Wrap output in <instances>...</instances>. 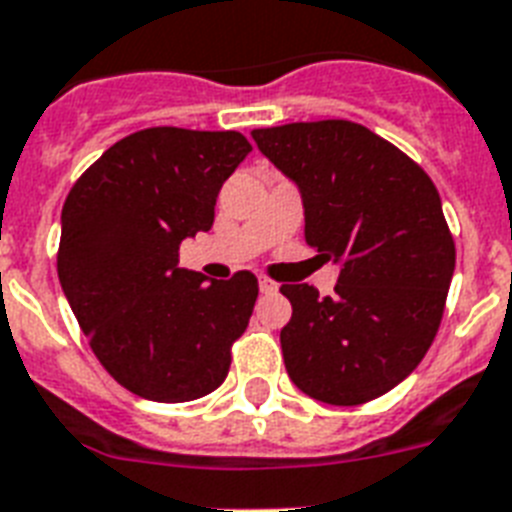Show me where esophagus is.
<instances>
[{
	"mask_svg": "<svg viewBox=\"0 0 512 512\" xmlns=\"http://www.w3.org/2000/svg\"><path fill=\"white\" fill-rule=\"evenodd\" d=\"M259 290L261 293H277V282L275 280H269V277H261L259 280Z\"/></svg>",
	"mask_w": 512,
	"mask_h": 512,
	"instance_id": "1",
	"label": "esophagus"
}]
</instances>
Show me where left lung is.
Here are the masks:
<instances>
[{"mask_svg": "<svg viewBox=\"0 0 512 512\" xmlns=\"http://www.w3.org/2000/svg\"><path fill=\"white\" fill-rule=\"evenodd\" d=\"M259 150L301 190L306 243L338 261L335 296L282 285L290 380L354 407L399 386L439 333L455 240L431 177L367 126L330 118L253 129Z\"/></svg>", "mask_w": 512, "mask_h": 512, "instance_id": "8db88e82", "label": "left lung"}]
</instances>
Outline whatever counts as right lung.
<instances>
[{
	"label": "right lung",
	"instance_id": "add662e5",
	"mask_svg": "<svg viewBox=\"0 0 512 512\" xmlns=\"http://www.w3.org/2000/svg\"><path fill=\"white\" fill-rule=\"evenodd\" d=\"M240 132L150 126L110 145L63 206L57 277L100 365L150 402H192L230 372L259 280L179 269L214 224L216 195L251 153Z\"/></svg>",
	"mask_w": 512,
	"mask_h": 512
}]
</instances>
